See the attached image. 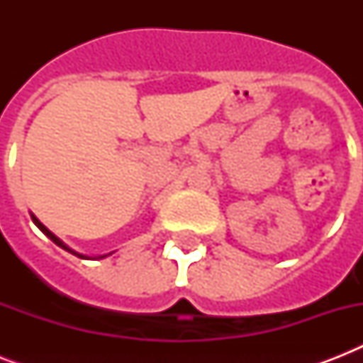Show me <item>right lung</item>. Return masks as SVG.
<instances>
[{
	"label": "right lung",
	"mask_w": 363,
	"mask_h": 363,
	"mask_svg": "<svg viewBox=\"0 0 363 363\" xmlns=\"http://www.w3.org/2000/svg\"><path fill=\"white\" fill-rule=\"evenodd\" d=\"M30 215H31V213H30ZM31 220H33V224H35V226L39 228V230H41V232L45 233V235H47L48 239H50V241L56 242L58 247H62V248H64V250H67V252L75 254V256H79V258H82V259H92V258H90V256H86V254L77 252V250H73V248H71V247H67V245H65V242L62 241V239H60V238H56V235H54V233L50 232V230H48V228L45 226V224H41V222H39V218H37L35 215H31ZM105 256H109V254H105ZM105 256H99V258H105Z\"/></svg>",
	"instance_id": "obj_1"
}]
</instances>
